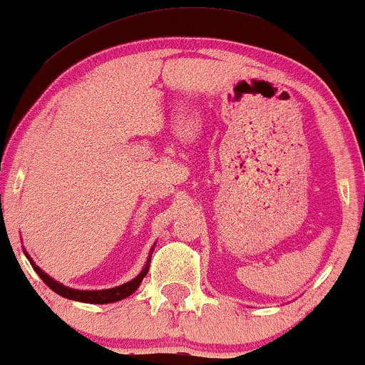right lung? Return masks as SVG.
Listing matches in <instances>:
<instances>
[{"label":"right lung","instance_id":"obj_1","mask_svg":"<svg viewBox=\"0 0 365 365\" xmlns=\"http://www.w3.org/2000/svg\"><path fill=\"white\" fill-rule=\"evenodd\" d=\"M153 247H155V244H153ZM153 247H152V251H150L147 263H145L143 269H141L138 275L133 278V280L126 282V284H123L119 287H113V289H106V290H78V289H71V287L59 284V282H56L53 277L47 275L44 269H41L36 263H34V259L27 255V251H25V256L29 258L30 264H32V268L36 269L37 275L41 277V280L44 282V284L49 287L51 290H54L56 294L61 295V297L71 299V301H78V302H87V304H109V302H118V301H121V299L130 297V295L135 292L136 289H138L141 280H143L148 273Z\"/></svg>","mask_w":365,"mask_h":365}]
</instances>
